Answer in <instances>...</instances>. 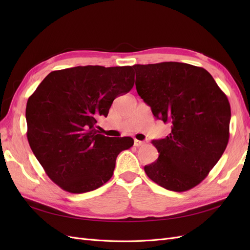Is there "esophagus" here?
<instances>
[{
    "label": "esophagus",
    "instance_id": "34e87169",
    "mask_svg": "<svg viewBox=\"0 0 250 250\" xmlns=\"http://www.w3.org/2000/svg\"><path fill=\"white\" fill-rule=\"evenodd\" d=\"M144 144V142H142V141H139V140H134V146L135 147H140V146H142Z\"/></svg>",
    "mask_w": 250,
    "mask_h": 250
}]
</instances>
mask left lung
Returning a JSON list of instances; mask_svg holds the SVG:
<instances>
[{
    "label": "left lung",
    "mask_w": 250,
    "mask_h": 250,
    "mask_svg": "<svg viewBox=\"0 0 250 250\" xmlns=\"http://www.w3.org/2000/svg\"><path fill=\"white\" fill-rule=\"evenodd\" d=\"M132 67L140 97L156 119L171 125L169 135L152 141L160 155L144 170L167 190H190L208 176L228 146V97L203 67L173 62Z\"/></svg>",
    "instance_id": "8db88e82"
}]
</instances>
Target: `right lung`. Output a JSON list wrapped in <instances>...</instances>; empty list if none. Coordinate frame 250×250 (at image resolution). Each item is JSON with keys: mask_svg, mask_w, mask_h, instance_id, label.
I'll list each match as a JSON object with an SVG mask.
<instances>
[{"mask_svg": "<svg viewBox=\"0 0 250 250\" xmlns=\"http://www.w3.org/2000/svg\"><path fill=\"white\" fill-rule=\"evenodd\" d=\"M134 84L132 66H75L53 71L29 97L27 138L35 157L62 190L94 191L111 178L131 138H108L96 128L112 101Z\"/></svg>", "mask_w": 250, "mask_h": 250, "instance_id": "right-lung-1", "label": "right lung"}]
</instances>
